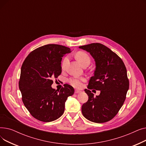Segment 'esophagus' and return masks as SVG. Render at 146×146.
I'll return each mask as SVG.
<instances>
[{
	"instance_id": "obj_1",
	"label": "esophagus",
	"mask_w": 146,
	"mask_h": 146,
	"mask_svg": "<svg viewBox=\"0 0 146 146\" xmlns=\"http://www.w3.org/2000/svg\"><path fill=\"white\" fill-rule=\"evenodd\" d=\"M81 92V91L80 90H75V91H74V93L75 94H79V93H80Z\"/></svg>"
}]
</instances>
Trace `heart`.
<instances>
[{
	"label": "heart",
	"mask_w": 146,
	"mask_h": 146,
	"mask_svg": "<svg viewBox=\"0 0 146 146\" xmlns=\"http://www.w3.org/2000/svg\"><path fill=\"white\" fill-rule=\"evenodd\" d=\"M76 57L79 62L83 66L86 64H89L90 58L88 54L84 51H78L76 54ZM68 60V57L66 56L61 62V67L64 68ZM86 81V79L83 77H72L68 80V83L76 88H81L83 86V82Z\"/></svg>",
	"instance_id": "1"
}]
</instances>
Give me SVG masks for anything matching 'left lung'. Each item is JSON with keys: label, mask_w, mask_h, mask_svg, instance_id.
Segmentation results:
<instances>
[{"label": "left lung", "mask_w": 146, "mask_h": 146, "mask_svg": "<svg viewBox=\"0 0 146 146\" xmlns=\"http://www.w3.org/2000/svg\"><path fill=\"white\" fill-rule=\"evenodd\" d=\"M90 52L95 61L94 76L91 77L85 92L89 96L82 106L83 115L87 119L104 123L111 120L121 109L129 89V80L125 66L122 59L105 45L92 43L80 46ZM101 90L94 97L90 90Z\"/></svg>", "instance_id": "1"}]
</instances>
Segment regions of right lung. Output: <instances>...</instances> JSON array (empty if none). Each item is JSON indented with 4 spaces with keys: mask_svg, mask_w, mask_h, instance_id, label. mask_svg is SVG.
<instances>
[{
    "mask_svg": "<svg viewBox=\"0 0 146 146\" xmlns=\"http://www.w3.org/2000/svg\"><path fill=\"white\" fill-rule=\"evenodd\" d=\"M70 48L58 44H47L31 52L23 62L19 88L26 108L35 119L51 122L64 111L65 102L73 95L74 88L64 84L60 90L51 88L52 79L61 73V61Z\"/></svg>",
    "mask_w": 146,
    "mask_h": 146,
    "instance_id": "obj_1",
    "label": "right lung"
}]
</instances>
